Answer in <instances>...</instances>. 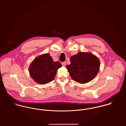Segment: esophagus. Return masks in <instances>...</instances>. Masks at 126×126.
Segmentation results:
<instances>
[{
  "label": "esophagus",
  "mask_w": 126,
  "mask_h": 126,
  "mask_svg": "<svg viewBox=\"0 0 126 126\" xmlns=\"http://www.w3.org/2000/svg\"><path fill=\"white\" fill-rule=\"evenodd\" d=\"M66 62H63L62 63V65L63 66H65V65H66Z\"/></svg>",
  "instance_id": "obj_1"
}]
</instances>
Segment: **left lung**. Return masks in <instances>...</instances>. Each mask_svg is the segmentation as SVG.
Instances as JSON below:
<instances>
[{"label":"left lung","mask_w":126,"mask_h":126,"mask_svg":"<svg viewBox=\"0 0 126 126\" xmlns=\"http://www.w3.org/2000/svg\"><path fill=\"white\" fill-rule=\"evenodd\" d=\"M70 62L66 67L72 79L80 84L90 82L99 71V59L90 52H79L71 57Z\"/></svg>","instance_id":"obj_1"}]
</instances>
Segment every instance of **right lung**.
I'll return each instance as SVG.
<instances>
[{"label": "right lung", "mask_w": 126, "mask_h": 126, "mask_svg": "<svg viewBox=\"0 0 126 126\" xmlns=\"http://www.w3.org/2000/svg\"><path fill=\"white\" fill-rule=\"evenodd\" d=\"M62 67L59 62H54L49 53L42 54L31 63L29 71L31 78L40 84H45L52 81L57 70Z\"/></svg>", "instance_id": "add662e5"}]
</instances>
